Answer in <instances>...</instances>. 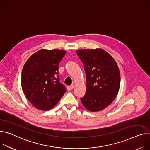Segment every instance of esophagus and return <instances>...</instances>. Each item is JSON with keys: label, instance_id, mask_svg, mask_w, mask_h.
<instances>
[{"label": "esophagus", "instance_id": "obj_1", "mask_svg": "<svg viewBox=\"0 0 150 150\" xmlns=\"http://www.w3.org/2000/svg\"><path fill=\"white\" fill-rule=\"evenodd\" d=\"M73 88H74V85H70V86H68L67 87V89L68 91H71L73 89Z\"/></svg>", "mask_w": 150, "mask_h": 150}]
</instances>
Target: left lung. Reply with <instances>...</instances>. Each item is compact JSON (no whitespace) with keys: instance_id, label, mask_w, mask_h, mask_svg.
I'll return each instance as SVG.
<instances>
[{"instance_id":"8db88e82","label":"left lung","mask_w":150,"mask_h":150,"mask_svg":"<svg viewBox=\"0 0 150 150\" xmlns=\"http://www.w3.org/2000/svg\"><path fill=\"white\" fill-rule=\"evenodd\" d=\"M86 76V89L80 98L91 112L106 108L117 97L120 86V72L117 62L105 50L82 49L76 51Z\"/></svg>"}]
</instances>
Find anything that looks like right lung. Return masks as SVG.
Masks as SVG:
<instances>
[{
	"label": "right lung",
	"instance_id": "add662e5",
	"mask_svg": "<svg viewBox=\"0 0 150 150\" xmlns=\"http://www.w3.org/2000/svg\"><path fill=\"white\" fill-rule=\"evenodd\" d=\"M66 54L62 50H40L33 54L23 68L21 84L23 93L38 109L54 107L67 89L60 83L59 64Z\"/></svg>",
	"mask_w": 150,
	"mask_h": 150
}]
</instances>
